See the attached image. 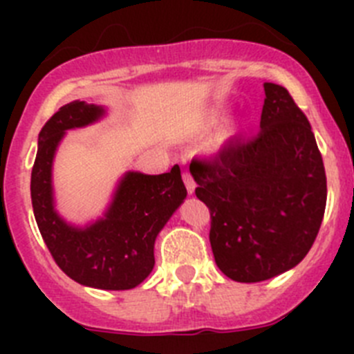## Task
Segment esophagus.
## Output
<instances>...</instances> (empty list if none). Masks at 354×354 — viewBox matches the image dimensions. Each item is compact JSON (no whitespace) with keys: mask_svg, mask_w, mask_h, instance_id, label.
<instances>
[{"mask_svg":"<svg viewBox=\"0 0 354 354\" xmlns=\"http://www.w3.org/2000/svg\"><path fill=\"white\" fill-rule=\"evenodd\" d=\"M183 180H184V184H186L187 193H189V195H193V193H195L196 184H195V180H193L192 175L187 174V171H184V174H183Z\"/></svg>","mask_w":354,"mask_h":354,"instance_id":"esophagus-1","label":"esophagus"}]
</instances>
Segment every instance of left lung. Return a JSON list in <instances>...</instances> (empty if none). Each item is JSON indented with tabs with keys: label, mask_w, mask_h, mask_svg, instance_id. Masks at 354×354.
<instances>
[{
	"label": "left lung",
	"mask_w": 354,
	"mask_h": 354,
	"mask_svg": "<svg viewBox=\"0 0 354 354\" xmlns=\"http://www.w3.org/2000/svg\"><path fill=\"white\" fill-rule=\"evenodd\" d=\"M261 131L228 140L189 165L211 211L209 241L221 273L262 282L292 270L317 237L326 174L305 113L283 86L264 83Z\"/></svg>",
	"instance_id": "8db88e82"
}]
</instances>
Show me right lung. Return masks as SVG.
Returning a JSON list of instances; mask_svg holds the SVG:
<instances>
[{
  "label": "right lung",
  "instance_id": "add662e5",
  "mask_svg": "<svg viewBox=\"0 0 354 354\" xmlns=\"http://www.w3.org/2000/svg\"><path fill=\"white\" fill-rule=\"evenodd\" d=\"M106 109L84 101L62 106L42 127L31 170V204L46 246L60 270L81 286L134 289L154 268V243L186 198L179 165L161 175L126 171L99 220L77 227L55 207L53 161L65 133L101 120Z\"/></svg>",
  "mask_w": 354,
  "mask_h": 354
}]
</instances>
